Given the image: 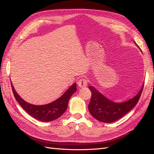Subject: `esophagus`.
Instances as JSON below:
<instances>
[{
  "mask_svg": "<svg viewBox=\"0 0 154 154\" xmlns=\"http://www.w3.org/2000/svg\"><path fill=\"white\" fill-rule=\"evenodd\" d=\"M87 83H88V81L86 79H81L79 80V81H78L77 85H78V87L80 88H82V87L87 86Z\"/></svg>",
  "mask_w": 154,
  "mask_h": 154,
  "instance_id": "esophagus-1",
  "label": "esophagus"
}]
</instances>
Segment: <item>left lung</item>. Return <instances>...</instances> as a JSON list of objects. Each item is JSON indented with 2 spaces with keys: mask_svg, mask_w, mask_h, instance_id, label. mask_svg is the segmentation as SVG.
Returning <instances> with one entry per match:
<instances>
[{
  "mask_svg": "<svg viewBox=\"0 0 154 154\" xmlns=\"http://www.w3.org/2000/svg\"><path fill=\"white\" fill-rule=\"evenodd\" d=\"M135 44L137 45L136 43ZM143 87V86L134 97L126 100L119 102L108 99L97 90L95 87L89 86V89L92 93L91 99L88 105L89 112L94 119L102 122H115L136 106L141 96Z\"/></svg>",
  "mask_w": 154,
  "mask_h": 154,
  "instance_id": "8db88e82",
  "label": "left lung"
}]
</instances>
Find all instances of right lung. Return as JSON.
<instances>
[{
	"mask_svg": "<svg viewBox=\"0 0 154 154\" xmlns=\"http://www.w3.org/2000/svg\"><path fill=\"white\" fill-rule=\"evenodd\" d=\"M77 83H75L60 98L50 103L36 105L29 103L20 97L11 84L13 94L16 100L26 112L31 116L42 122H51L57 119L67 110L68 103L72 94L77 91Z\"/></svg>",
	"mask_w": 154,
	"mask_h": 154,
	"instance_id": "add662e5",
	"label": "right lung"
}]
</instances>
